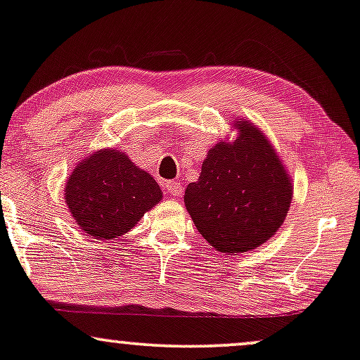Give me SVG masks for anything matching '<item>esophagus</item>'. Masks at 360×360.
Returning <instances> with one entry per match:
<instances>
[{"instance_id": "34e87169", "label": "esophagus", "mask_w": 360, "mask_h": 360, "mask_svg": "<svg viewBox=\"0 0 360 360\" xmlns=\"http://www.w3.org/2000/svg\"><path fill=\"white\" fill-rule=\"evenodd\" d=\"M166 191L172 195V198H181V194H183V188H181L179 181H167Z\"/></svg>"}]
</instances>
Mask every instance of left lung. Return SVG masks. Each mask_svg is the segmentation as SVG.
<instances>
[{
    "label": "left lung",
    "instance_id": "8db88e82",
    "mask_svg": "<svg viewBox=\"0 0 360 360\" xmlns=\"http://www.w3.org/2000/svg\"><path fill=\"white\" fill-rule=\"evenodd\" d=\"M238 136L207 151L201 174L189 183L184 204L199 234L216 251H252L284 224L292 179L279 154L249 120H233Z\"/></svg>",
    "mask_w": 360,
    "mask_h": 360
}]
</instances>
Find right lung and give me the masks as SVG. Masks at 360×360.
I'll return each mask as SVG.
<instances>
[{
	"mask_svg": "<svg viewBox=\"0 0 360 360\" xmlns=\"http://www.w3.org/2000/svg\"><path fill=\"white\" fill-rule=\"evenodd\" d=\"M65 199L79 229L108 240L129 233L161 201L162 191L126 153L106 148L76 165L66 179Z\"/></svg>",
	"mask_w": 360,
	"mask_h": 360,
	"instance_id": "right-lung-1",
	"label": "right lung"
}]
</instances>
